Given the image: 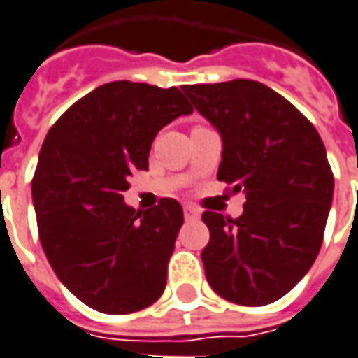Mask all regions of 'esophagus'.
Here are the masks:
<instances>
[{
  "mask_svg": "<svg viewBox=\"0 0 358 358\" xmlns=\"http://www.w3.org/2000/svg\"><path fill=\"white\" fill-rule=\"evenodd\" d=\"M182 211H185V219H196L198 215H200V211H198L194 206H189V204L182 208Z\"/></svg>",
  "mask_w": 358,
  "mask_h": 358,
  "instance_id": "34e87169",
  "label": "esophagus"
}]
</instances>
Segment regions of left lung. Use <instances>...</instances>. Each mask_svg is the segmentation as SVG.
<instances>
[{
	"instance_id": "1",
	"label": "left lung",
	"mask_w": 358,
	"mask_h": 358,
	"mask_svg": "<svg viewBox=\"0 0 358 358\" xmlns=\"http://www.w3.org/2000/svg\"><path fill=\"white\" fill-rule=\"evenodd\" d=\"M223 139L217 179L244 190L238 219L204 211L208 282L227 301L259 307L311 268L332 206L334 176L315 125L254 80L182 85Z\"/></svg>"
}]
</instances>
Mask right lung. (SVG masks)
<instances>
[{
  "mask_svg": "<svg viewBox=\"0 0 358 358\" xmlns=\"http://www.w3.org/2000/svg\"><path fill=\"white\" fill-rule=\"evenodd\" d=\"M190 112L177 87L110 82L47 133L32 179L41 248L59 280L95 311L127 315L164 294L181 204L162 198L137 211L122 192L133 171L148 169L162 127Z\"/></svg>",
  "mask_w": 358,
  "mask_h": 358,
  "instance_id": "add662e5",
  "label": "right lung"
}]
</instances>
